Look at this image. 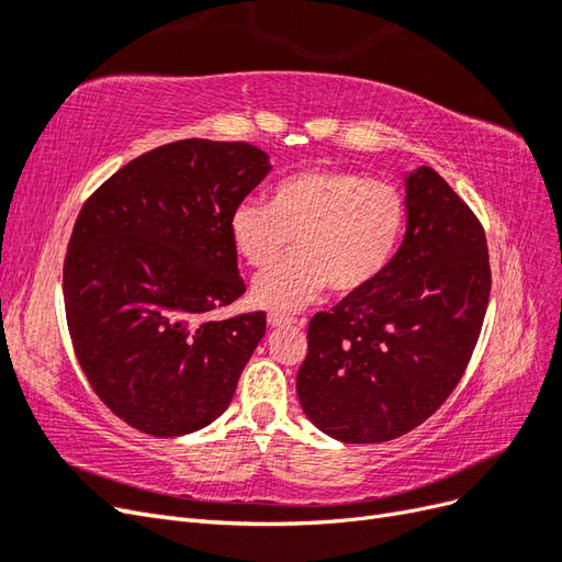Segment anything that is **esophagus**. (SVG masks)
I'll return each instance as SVG.
<instances>
[{
    "mask_svg": "<svg viewBox=\"0 0 562 562\" xmlns=\"http://www.w3.org/2000/svg\"><path fill=\"white\" fill-rule=\"evenodd\" d=\"M267 323H269L271 328H285V326H293L295 316L281 314V312H269V314H267Z\"/></svg>",
    "mask_w": 562,
    "mask_h": 562,
    "instance_id": "1",
    "label": "esophagus"
}]
</instances>
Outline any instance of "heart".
Masks as SVG:
<instances>
[{
  "mask_svg": "<svg viewBox=\"0 0 562 562\" xmlns=\"http://www.w3.org/2000/svg\"><path fill=\"white\" fill-rule=\"evenodd\" d=\"M407 229V196L396 182L347 168H314L281 180L269 201L244 199L232 211L229 239L255 269L288 258L252 281V300L300 310L330 285L353 295L394 262Z\"/></svg>",
  "mask_w": 562,
  "mask_h": 562,
  "instance_id": "obj_1",
  "label": "heart"
}]
</instances>
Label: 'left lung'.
<instances>
[{
	"label": "left lung",
	"instance_id": "8db88e82",
	"mask_svg": "<svg viewBox=\"0 0 562 562\" xmlns=\"http://www.w3.org/2000/svg\"><path fill=\"white\" fill-rule=\"evenodd\" d=\"M407 229L384 274L310 321L297 398L345 443L429 419L462 380L490 300L483 225L434 168L405 178Z\"/></svg>",
	"mask_w": 562,
	"mask_h": 562
}]
</instances>
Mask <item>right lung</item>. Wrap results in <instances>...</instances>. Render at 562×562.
I'll return each instance as SVG.
<instances>
[{
	"instance_id": "obj_1",
	"label": "right lung",
	"mask_w": 562,
	"mask_h": 562,
	"mask_svg": "<svg viewBox=\"0 0 562 562\" xmlns=\"http://www.w3.org/2000/svg\"><path fill=\"white\" fill-rule=\"evenodd\" d=\"M269 171L248 143L178 140L81 206L63 265L67 328L95 396L133 429L184 436L227 411L267 321L206 316L246 293L229 217Z\"/></svg>"
}]
</instances>
